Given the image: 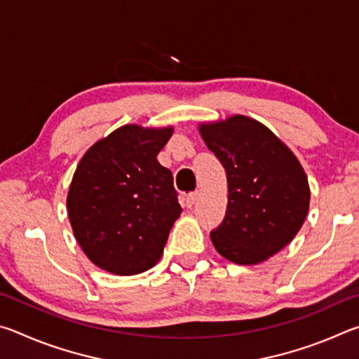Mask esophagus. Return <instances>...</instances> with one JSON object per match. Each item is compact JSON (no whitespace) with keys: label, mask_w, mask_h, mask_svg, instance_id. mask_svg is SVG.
<instances>
[{"label":"esophagus","mask_w":359,"mask_h":359,"mask_svg":"<svg viewBox=\"0 0 359 359\" xmlns=\"http://www.w3.org/2000/svg\"><path fill=\"white\" fill-rule=\"evenodd\" d=\"M198 196H199L198 191L188 193V194H187V208H193V204L198 201Z\"/></svg>","instance_id":"1"}]
</instances>
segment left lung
Segmentation results:
<instances>
[{
	"instance_id": "1",
	"label": "left lung",
	"mask_w": 359,
	"mask_h": 359,
	"mask_svg": "<svg viewBox=\"0 0 359 359\" xmlns=\"http://www.w3.org/2000/svg\"><path fill=\"white\" fill-rule=\"evenodd\" d=\"M199 131L228 179L226 214L210 231L212 244L236 264H258L288 245L306 220V172L293 151L253 118L234 115Z\"/></svg>"
}]
</instances>
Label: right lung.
Returning <instances> with one entry per match:
<instances>
[{
  "mask_svg": "<svg viewBox=\"0 0 359 359\" xmlns=\"http://www.w3.org/2000/svg\"><path fill=\"white\" fill-rule=\"evenodd\" d=\"M171 136L125 125L79 163L66 205L79 245L101 269L135 276L161 258L182 212L172 174L156 160Z\"/></svg>",
  "mask_w": 359,
  "mask_h": 359,
  "instance_id": "right-lung-1",
  "label": "right lung"
}]
</instances>
